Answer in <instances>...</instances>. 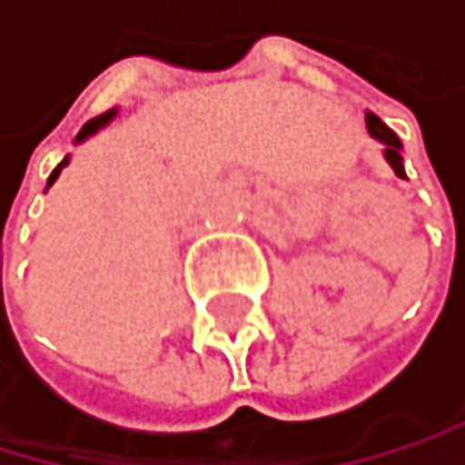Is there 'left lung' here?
Returning a JSON list of instances; mask_svg holds the SVG:
<instances>
[{
  "mask_svg": "<svg viewBox=\"0 0 465 465\" xmlns=\"http://www.w3.org/2000/svg\"><path fill=\"white\" fill-rule=\"evenodd\" d=\"M365 124H368V134L385 144V158H388V164L393 167V173H396L399 178H404V167H401V142H399V136L388 128V124H385L377 114H371V111H365Z\"/></svg>",
  "mask_w": 465,
  "mask_h": 465,
  "instance_id": "1",
  "label": "left lung"
}]
</instances>
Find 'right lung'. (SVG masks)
Masks as SVG:
<instances>
[{"label": "right lung", "mask_w": 465, "mask_h": 465, "mask_svg": "<svg viewBox=\"0 0 465 465\" xmlns=\"http://www.w3.org/2000/svg\"><path fill=\"white\" fill-rule=\"evenodd\" d=\"M114 116H116V108H111V111H105V114L94 116L92 122H85V124H83V131L77 134V139H74V142H83V139H88V136H92V134H97L100 128H105V124H108V122H111ZM66 164H69V158H64V162H61V164H58L55 170H52V175H49L46 186H52V183L58 181V175H61V170H64Z\"/></svg>", "instance_id": "add662e5"}]
</instances>
